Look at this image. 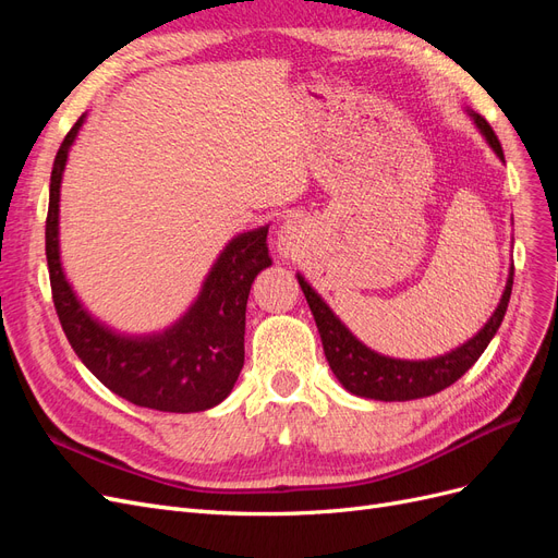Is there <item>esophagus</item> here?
I'll return each instance as SVG.
<instances>
[{
    "instance_id": "1",
    "label": "esophagus",
    "mask_w": 558,
    "mask_h": 558,
    "mask_svg": "<svg viewBox=\"0 0 558 558\" xmlns=\"http://www.w3.org/2000/svg\"><path fill=\"white\" fill-rule=\"evenodd\" d=\"M302 244V223L298 218H286L277 232V251L283 258H293Z\"/></svg>"
}]
</instances>
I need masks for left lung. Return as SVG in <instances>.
<instances>
[{
    "label": "left lung",
    "mask_w": 558,
    "mask_h": 558,
    "mask_svg": "<svg viewBox=\"0 0 558 558\" xmlns=\"http://www.w3.org/2000/svg\"><path fill=\"white\" fill-rule=\"evenodd\" d=\"M468 116L475 121L486 144L494 148V154L505 162L502 146L492 125L486 123V118H482L480 113L470 109H468ZM298 281H300L302 293H305L310 302V310L314 314L320 342H324L326 359L335 377L340 379V384L353 396L393 402V400H416V398L440 393L442 388L459 381L468 369L477 363L488 342H492L494 335L498 332L505 312H508L512 281H514V267L510 269V277H508V283H505L498 307L492 314V318L486 320L484 328L475 337H470L465 344L451 349L449 353H445V356H435L428 361H402V359L381 356V353L365 347L359 337L335 316V312L305 281V277L298 275Z\"/></svg>",
    "instance_id": "left-lung-1"
}]
</instances>
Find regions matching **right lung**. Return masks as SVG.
<instances>
[{
	"label": "right lung",
	"mask_w": 558,
	"mask_h": 558,
	"mask_svg": "<svg viewBox=\"0 0 558 558\" xmlns=\"http://www.w3.org/2000/svg\"><path fill=\"white\" fill-rule=\"evenodd\" d=\"M81 116L50 172L46 260L56 312L76 356L109 391L158 412H205L223 402L244 365L246 300L253 279L272 265L267 228L238 234L221 251L197 300L177 324L154 335H123L81 305L60 263V183Z\"/></svg>",
	"instance_id": "1"
}]
</instances>
